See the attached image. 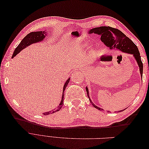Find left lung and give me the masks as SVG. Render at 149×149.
Instances as JSON below:
<instances>
[{
    "instance_id": "1",
    "label": "left lung",
    "mask_w": 149,
    "mask_h": 149,
    "mask_svg": "<svg viewBox=\"0 0 149 149\" xmlns=\"http://www.w3.org/2000/svg\"><path fill=\"white\" fill-rule=\"evenodd\" d=\"M89 33H96L101 35V41L104 43L108 47H109L111 49H118L123 52L132 54L134 56L137 62V63L139 66L140 73L142 77L143 73V63L141 60V55L139 52L137 47L134 44V43L130 40L129 37H126V35L123 33L122 31L117 29H114L111 27V26H100V27L94 28L91 30H90L89 31ZM86 89L87 95L89 97V101L93 105V106L96 108V109L104 111L102 109H101L100 107H98L96 105L93 104L91 99L89 96V92L88 88H86ZM124 110H121L120 112L123 111Z\"/></svg>"
}]
</instances>
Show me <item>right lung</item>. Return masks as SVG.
Instances as JSON below:
<instances>
[{"instance_id":"add662e5","label":"right lung","mask_w":149,"mask_h":149,"mask_svg":"<svg viewBox=\"0 0 149 149\" xmlns=\"http://www.w3.org/2000/svg\"><path fill=\"white\" fill-rule=\"evenodd\" d=\"M45 33L46 32H45L44 31H32V32H30L28 35H26L24 37V38H23V40H22L19 45H18L17 47L15 48V49L14 50V52H13V53L12 58L14 57L20 52H21L22 49H23L25 48H26V47L29 46L30 45L36 43V42H39L40 41H42V40L45 38V35H47V34H45ZM69 81H70V78L67 79L66 82L65 83V84L64 85L62 99H61V102L60 103L59 106L57 107V108H56V109H54L53 111L47 112H46V113H43V115H48L49 114H52V113H54V112H57L61 109V107L63 106V97H64V91L65 90Z\"/></svg>"}]
</instances>
